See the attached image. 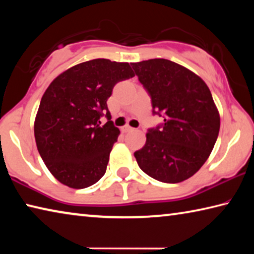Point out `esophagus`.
Instances as JSON below:
<instances>
[{"instance_id": "esophagus-1", "label": "esophagus", "mask_w": 254, "mask_h": 254, "mask_svg": "<svg viewBox=\"0 0 254 254\" xmlns=\"http://www.w3.org/2000/svg\"><path fill=\"white\" fill-rule=\"evenodd\" d=\"M121 130L123 131V132H131V131H133V130H134V128H133V127H128V126H126V127H123L122 128H121Z\"/></svg>"}]
</instances>
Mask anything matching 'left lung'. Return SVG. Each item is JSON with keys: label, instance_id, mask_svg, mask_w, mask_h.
<instances>
[{"label": "left lung", "instance_id": "obj_1", "mask_svg": "<svg viewBox=\"0 0 254 254\" xmlns=\"http://www.w3.org/2000/svg\"><path fill=\"white\" fill-rule=\"evenodd\" d=\"M148 92L152 114L163 122L147 133V142L134 152L143 173L161 183L177 184L191 177L207 160L220 132V114L205 81L168 59L132 63Z\"/></svg>", "mask_w": 254, "mask_h": 254}]
</instances>
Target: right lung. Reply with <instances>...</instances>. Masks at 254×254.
<instances>
[{
  "label": "right lung",
  "mask_w": 254,
  "mask_h": 254,
  "mask_svg": "<svg viewBox=\"0 0 254 254\" xmlns=\"http://www.w3.org/2000/svg\"><path fill=\"white\" fill-rule=\"evenodd\" d=\"M132 77L127 63L93 59L64 71L47 88L34 121V137L58 182L81 189L104 176L120 134L106 101L119 81ZM102 116L108 119L104 126Z\"/></svg>",
  "instance_id": "1"
}]
</instances>
